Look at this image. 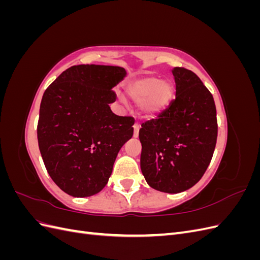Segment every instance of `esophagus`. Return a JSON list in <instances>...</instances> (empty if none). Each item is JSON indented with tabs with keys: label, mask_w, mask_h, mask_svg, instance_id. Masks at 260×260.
I'll list each match as a JSON object with an SVG mask.
<instances>
[{
	"label": "esophagus",
	"mask_w": 260,
	"mask_h": 260,
	"mask_svg": "<svg viewBox=\"0 0 260 260\" xmlns=\"http://www.w3.org/2000/svg\"><path fill=\"white\" fill-rule=\"evenodd\" d=\"M133 130H135V132H133V137L138 138V136H139V130H140V124H139L138 122H136L135 124H133Z\"/></svg>",
	"instance_id": "obj_1"
}]
</instances>
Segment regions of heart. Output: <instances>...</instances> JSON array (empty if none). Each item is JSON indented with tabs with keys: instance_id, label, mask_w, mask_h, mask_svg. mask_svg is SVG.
I'll list each match as a JSON object with an SVG mask.
<instances>
[{
	"instance_id": "1",
	"label": "heart",
	"mask_w": 260,
	"mask_h": 260,
	"mask_svg": "<svg viewBox=\"0 0 260 260\" xmlns=\"http://www.w3.org/2000/svg\"><path fill=\"white\" fill-rule=\"evenodd\" d=\"M130 99L140 103V111L146 117H154L166 108L174 95V85L157 77H145L127 89Z\"/></svg>"
}]
</instances>
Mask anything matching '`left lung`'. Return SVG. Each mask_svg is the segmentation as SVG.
Wrapping results in <instances>:
<instances>
[{"instance_id": "1", "label": "left lung", "mask_w": 260, "mask_h": 260, "mask_svg": "<svg viewBox=\"0 0 260 260\" xmlns=\"http://www.w3.org/2000/svg\"><path fill=\"white\" fill-rule=\"evenodd\" d=\"M176 99L139 131L141 170L157 191L176 194L201 180L215 151L218 125L214 98L200 78L175 67Z\"/></svg>"}]
</instances>
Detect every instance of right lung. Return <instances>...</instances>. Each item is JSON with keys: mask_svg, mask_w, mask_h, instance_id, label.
<instances>
[{"mask_svg": "<svg viewBox=\"0 0 260 260\" xmlns=\"http://www.w3.org/2000/svg\"><path fill=\"white\" fill-rule=\"evenodd\" d=\"M125 76L118 66H73L43 94L39 148L52 180L74 198L103 190L118 153L133 136V118L109 107L116 101L112 89Z\"/></svg>", "mask_w": 260, "mask_h": 260, "instance_id": "obj_1", "label": "right lung"}]
</instances>
